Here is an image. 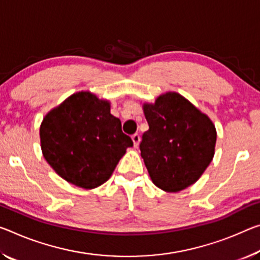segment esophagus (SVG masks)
Masks as SVG:
<instances>
[{
	"instance_id": "1",
	"label": "esophagus",
	"mask_w": 260,
	"mask_h": 260,
	"mask_svg": "<svg viewBox=\"0 0 260 260\" xmlns=\"http://www.w3.org/2000/svg\"><path fill=\"white\" fill-rule=\"evenodd\" d=\"M132 140H133V143H134V147H138L139 143H140V135L138 133H135L132 135Z\"/></svg>"
}]
</instances>
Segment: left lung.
<instances>
[{"label": "left lung", "mask_w": 260, "mask_h": 260, "mask_svg": "<svg viewBox=\"0 0 260 260\" xmlns=\"http://www.w3.org/2000/svg\"><path fill=\"white\" fill-rule=\"evenodd\" d=\"M143 111L149 129L140 150L152 183L167 192L194 184L214 156L216 131L211 119L176 92L145 104Z\"/></svg>", "instance_id": "left-lung-1"}]
</instances>
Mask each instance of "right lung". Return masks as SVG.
Segmentation results:
<instances>
[{
  "label": "right lung",
  "mask_w": 260,
  "mask_h": 260,
  "mask_svg": "<svg viewBox=\"0 0 260 260\" xmlns=\"http://www.w3.org/2000/svg\"><path fill=\"white\" fill-rule=\"evenodd\" d=\"M41 150L57 175L82 188L108 180L132 139L110 113V103L81 91L53 109L40 126Z\"/></svg>",
  "instance_id": "1"
}]
</instances>
